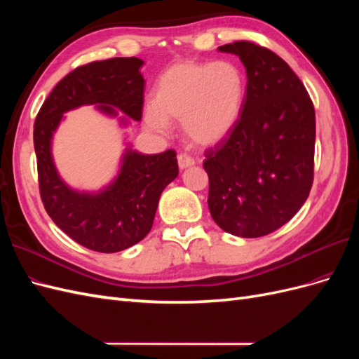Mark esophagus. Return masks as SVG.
I'll return each mask as SVG.
<instances>
[{
	"label": "esophagus",
	"instance_id": "1",
	"mask_svg": "<svg viewBox=\"0 0 359 359\" xmlns=\"http://www.w3.org/2000/svg\"><path fill=\"white\" fill-rule=\"evenodd\" d=\"M194 163H196V161H194V158L187 156V154H180L178 156V166H180V169H187V168L193 166Z\"/></svg>",
	"mask_w": 359,
	"mask_h": 359
}]
</instances>
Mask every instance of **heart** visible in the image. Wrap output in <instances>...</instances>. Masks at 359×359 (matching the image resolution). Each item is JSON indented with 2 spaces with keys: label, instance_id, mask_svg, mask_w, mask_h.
I'll list each match as a JSON object with an SVG mask.
<instances>
[{
  "label": "heart",
  "instance_id": "1",
  "mask_svg": "<svg viewBox=\"0 0 359 359\" xmlns=\"http://www.w3.org/2000/svg\"><path fill=\"white\" fill-rule=\"evenodd\" d=\"M247 99V76L236 62L178 61L160 74L145 119L156 130L181 121L193 144L212 147L240 123Z\"/></svg>",
  "mask_w": 359,
  "mask_h": 359
}]
</instances>
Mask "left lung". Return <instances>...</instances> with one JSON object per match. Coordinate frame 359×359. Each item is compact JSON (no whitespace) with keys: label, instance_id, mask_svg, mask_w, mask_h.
I'll return each instance as SVG.
<instances>
[{"label":"left lung","instance_id":"1","mask_svg":"<svg viewBox=\"0 0 359 359\" xmlns=\"http://www.w3.org/2000/svg\"><path fill=\"white\" fill-rule=\"evenodd\" d=\"M219 50L243 61L247 99L233 132L205 151L210 212L227 233L265 236L286 224L310 194L314 107L306 86L273 50L245 40Z\"/></svg>","mask_w":359,"mask_h":359}]
</instances>
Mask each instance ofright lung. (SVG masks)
<instances>
[{
  "mask_svg": "<svg viewBox=\"0 0 359 359\" xmlns=\"http://www.w3.org/2000/svg\"><path fill=\"white\" fill-rule=\"evenodd\" d=\"M139 58L94 61L70 72L41 104L34 123L39 189L45 210L73 241L100 253H116L142 241L153 227L161 191L178 177L177 153L147 156L127 148L118 177L97 193L70 189L52 158V136L62 114L83 104L106 115L121 111L135 121L142 118L145 81ZM127 124V118H121Z\"/></svg>",
  "mask_w": 359,
  "mask_h": 359,
  "instance_id": "right-lung-1",
  "label": "right lung"
}]
</instances>
